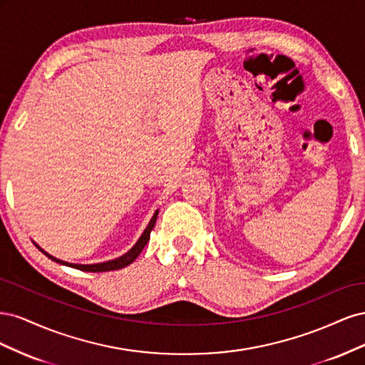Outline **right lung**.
<instances>
[{
    "label": "right lung",
    "instance_id": "right-lung-1",
    "mask_svg": "<svg viewBox=\"0 0 365 365\" xmlns=\"http://www.w3.org/2000/svg\"><path fill=\"white\" fill-rule=\"evenodd\" d=\"M157 216H158V212H155V215L152 216V219H150V222H149L148 228L145 230V233L141 235V237L138 239V242H137V244H135L134 247H132L126 254H123V256H121V257L114 259V260H109V262L96 263V264H77V263H67V262H62V260H59V259H56V257L50 256V254H47L46 251L41 250L38 245H36V247H38L43 254H46V256H47L48 259H51V260H54V262H59V263H62V264H68V267L76 268V269H81V271H86V272H103V271H115V269H121V268H125V267H128V264H130L132 262H134V260L138 257V254L143 251V248L146 247V244L149 242V237H150V231L153 230V225H155V222H157Z\"/></svg>",
    "mask_w": 365,
    "mask_h": 365
}]
</instances>
